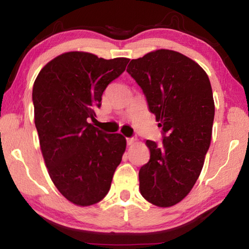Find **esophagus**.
Segmentation results:
<instances>
[{"label":"esophagus","mask_w":249,"mask_h":249,"mask_svg":"<svg viewBox=\"0 0 249 249\" xmlns=\"http://www.w3.org/2000/svg\"><path fill=\"white\" fill-rule=\"evenodd\" d=\"M126 142H127V145L128 146H132L135 144V142H136V138H127L126 140Z\"/></svg>","instance_id":"obj_1"}]
</instances>
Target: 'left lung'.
<instances>
[{"mask_svg": "<svg viewBox=\"0 0 249 249\" xmlns=\"http://www.w3.org/2000/svg\"><path fill=\"white\" fill-rule=\"evenodd\" d=\"M126 71L140 84L163 133L161 146L146 141L150 159L138 174L141 195L159 208L174 206L192 190L211 144L209 77L195 60L169 49L133 59Z\"/></svg>", "mask_w": 249, "mask_h": 249, "instance_id": "1", "label": "left lung"}]
</instances>
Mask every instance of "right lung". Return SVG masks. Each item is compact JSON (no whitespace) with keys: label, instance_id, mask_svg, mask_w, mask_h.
<instances>
[{"label":"right lung","instance_id":"1","mask_svg":"<svg viewBox=\"0 0 249 249\" xmlns=\"http://www.w3.org/2000/svg\"><path fill=\"white\" fill-rule=\"evenodd\" d=\"M128 61L69 52L45 65L34 82V117L46 167L58 191L75 205L104 199L123 157V135L103 133L89 120H95L104 90Z\"/></svg>","mask_w":249,"mask_h":249}]
</instances>
